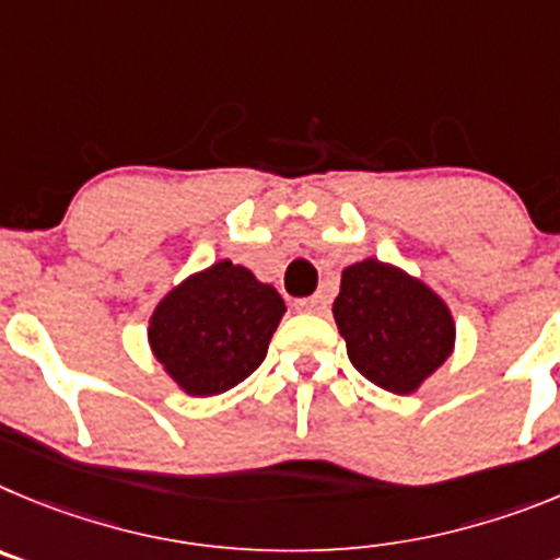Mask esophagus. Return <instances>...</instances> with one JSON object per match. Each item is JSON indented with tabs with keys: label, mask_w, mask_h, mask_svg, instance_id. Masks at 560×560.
I'll return each instance as SVG.
<instances>
[{
	"label": "esophagus",
	"mask_w": 560,
	"mask_h": 560,
	"mask_svg": "<svg viewBox=\"0 0 560 560\" xmlns=\"http://www.w3.org/2000/svg\"><path fill=\"white\" fill-rule=\"evenodd\" d=\"M326 306H329V301H326V295H312V299H301L295 301V310L299 312H312V315H320V312H326Z\"/></svg>",
	"instance_id": "34e87169"
}]
</instances>
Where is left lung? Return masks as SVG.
<instances>
[{
    "mask_svg": "<svg viewBox=\"0 0 560 560\" xmlns=\"http://www.w3.org/2000/svg\"><path fill=\"white\" fill-rule=\"evenodd\" d=\"M335 320L351 365L390 393H416L455 349L450 306L421 279L380 259L342 270Z\"/></svg>",
    "mask_w": 560,
    "mask_h": 560,
    "instance_id": "8db88e82",
    "label": "left lung"
}]
</instances>
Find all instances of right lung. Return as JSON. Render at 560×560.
Returning <instances> with one entry per match:
<instances>
[{
	"label": "right lung",
	"mask_w": 560,
	"mask_h": 560,
	"mask_svg": "<svg viewBox=\"0 0 560 560\" xmlns=\"http://www.w3.org/2000/svg\"><path fill=\"white\" fill-rule=\"evenodd\" d=\"M287 312L276 287L223 259L159 301L148 340L170 380L189 396H218L248 380Z\"/></svg>",
	"instance_id": "1"
}]
</instances>
